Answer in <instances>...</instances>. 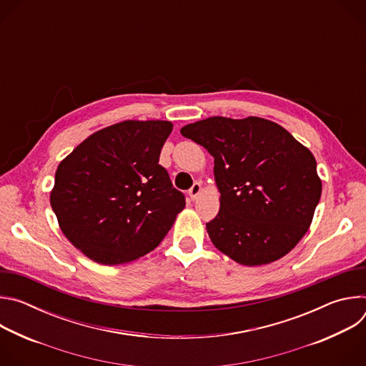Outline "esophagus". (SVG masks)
Listing matches in <instances>:
<instances>
[{"label": "esophagus", "instance_id": "esophagus-1", "mask_svg": "<svg viewBox=\"0 0 366 366\" xmlns=\"http://www.w3.org/2000/svg\"><path fill=\"white\" fill-rule=\"evenodd\" d=\"M201 184L199 182H195L192 187H191V189L188 191V194H189V197H191V199L192 201H195L197 198H198V195L201 194Z\"/></svg>", "mask_w": 366, "mask_h": 366}]
</instances>
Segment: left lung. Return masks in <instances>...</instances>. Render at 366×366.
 <instances>
[{
  "mask_svg": "<svg viewBox=\"0 0 366 366\" xmlns=\"http://www.w3.org/2000/svg\"><path fill=\"white\" fill-rule=\"evenodd\" d=\"M214 158L220 212L207 223L213 244L244 267L291 252L322 195L317 162L282 126L260 117H208L181 129Z\"/></svg>",
  "mask_w": 366,
  "mask_h": 366,
  "instance_id": "1",
  "label": "left lung"
}]
</instances>
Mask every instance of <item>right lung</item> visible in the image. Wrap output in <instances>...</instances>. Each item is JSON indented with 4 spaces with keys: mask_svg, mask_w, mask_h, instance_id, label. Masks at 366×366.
I'll return each mask as SVG.
<instances>
[{
    "mask_svg": "<svg viewBox=\"0 0 366 366\" xmlns=\"http://www.w3.org/2000/svg\"><path fill=\"white\" fill-rule=\"evenodd\" d=\"M174 124L124 120L101 129L61 161L50 204L65 237L101 265H122L158 246L185 198L159 165Z\"/></svg>",
    "mask_w": 366,
    "mask_h": 366,
    "instance_id": "obj_1",
    "label": "right lung"
}]
</instances>
